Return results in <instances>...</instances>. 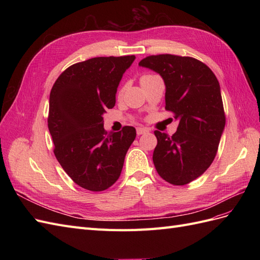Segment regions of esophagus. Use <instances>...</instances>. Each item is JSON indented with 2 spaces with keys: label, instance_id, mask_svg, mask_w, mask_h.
<instances>
[{
  "label": "esophagus",
  "instance_id": "1",
  "mask_svg": "<svg viewBox=\"0 0 260 260\" xmlns=\"http://www.w3.org/2000/svg\"><path fill=\"white\" fill-rule=\"evenodd\" d=\"M149 130L147 129V128H141V127H139V128H137V135L138 136H141V135H144V133H147Z\"/></svg>",
  "mask_w": 260,
  "mask_h": 260
}]
</instances>
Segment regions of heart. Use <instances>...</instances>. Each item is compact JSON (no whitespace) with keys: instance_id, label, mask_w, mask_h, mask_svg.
I'll use <instances>...</instances> for the list:
<instances>
[{"instance_id":"b5f03b06","label":"heart","mask_w":260,"mask_h":260,"mask_svg":"<svg viewBox=\"0 0 260 260\" xmlns=\"http://www.w3.org/2000/svg\"><path fill=\"white\" fill-rule=\"evenodd\" d=\"M154 76H156V75H153V74H143L142 76L140 77V82L143 83L144 81H146V80H148V79H151V78H153ZM124 90H125V86L122 85L121 88L119 89V91H118V95H122Z\"/></svg>"}]
</instances>
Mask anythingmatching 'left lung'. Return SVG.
Wrapping results in <instances>:
<instances>
[{"instance_id":"1","label":"left lung","mask_w":260,"mask_h":260,"mask_svg":"<svg viewBox=\"0 0 260 260\" xmlns=\"http://www.w3.org/2000/svg\"><path fill=\"white\" fill-rule=\"evenodd\" d=\"M158 73L166 84V111L179 120L171 137L155 131L153 153L158 175L174 185L202 176L214 161L225 115L215 74L203 61L171 54L151 55L139 62Z\"/></svg>"}]
</instances>
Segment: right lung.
Here are the masks:
<instances>
[{"label": "right lung", "instance_id": "add662e5", "mask_svg": "<svg viewBox=\"0 0 260 260\" xmlns=\"http://www.w3.org/2000/svg\"><path fill=\"white\" fill-rule=\"evenodd\" d=\"M135 55L94 57L62 72L50 94L48 125L54 154L76 184L93 192L119 179L136 129L104 130L103 114L116 103V92Z\"/></svg>", "mask_w": 260, "mask_h": 260}]
</instances>
